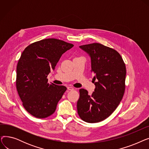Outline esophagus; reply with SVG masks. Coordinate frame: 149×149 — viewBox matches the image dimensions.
I'll return each mask as SVG.
<instances>
[{
  "label": "esophagus",
  "mask_w": 149,
  "mask_h": 149,
  "mask_svg": "<svg viewBox=\"0 0 149 149\" xmlns=\"http://www.w3.org/2000/svg\"><path fill=\"white\" fill-rule=\"evenodd\" d=\"M67 88H68V90H69V91H72V90H74V88L70 87V86H68Z\"/></svg>",
  "instance_id": "34e87169"
}]
</instances>
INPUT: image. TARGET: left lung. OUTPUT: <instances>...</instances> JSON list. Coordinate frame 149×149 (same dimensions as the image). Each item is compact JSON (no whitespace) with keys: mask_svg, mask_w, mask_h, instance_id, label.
Here are the masks:
<instances>
[{"mask_svg":"<svg viewBox=\"0 0 149 149\" xmlns=\"http://www.w3.org/2000/svg\"><path fill=\"white\" fill-rule=\"evenodd\" d=\"M80 48L91 57L95 89L91 95L80 89L77 112L84 121L98 123L110 116L120 103L126 87V68L120 54L109 47L93 43Z\"/></svg>","mask_w":149,"mask_h":149,"instance_id":"1","label":"left lung"}]
</instances>
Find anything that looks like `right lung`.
<instances>
[{
  "mask_svg": "<svg viewBox=\"0 0 149 149\" xmlns=\"http://www.w3.org/2000/svg\"><path fill=\"white\" fill-rule=\"evenodd\" d=\"M74 45L57 38H46L28 45L17 65L16 88L26 111L38 118H45L56 111L67 88L48 82L62 54Z\"/></svg>",
  "mask_w": 149,
  "mask_h": 149,
  "instance_id": "1",
  "label": "right lung"
}]
</instances>
